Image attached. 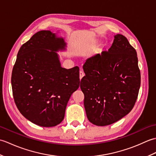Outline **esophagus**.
Segmentation results:
<instances>
[{"instance_id": "34e87169", "label": "esophagus", "mask_w": 156, "mask_h": 156, "mask_svg": "<svg viewBox=\"0 0 156 156\" xmlns=\"http://www.w3.org/2000/svg\"><path fill=\"white\" fill-rule=\"evenodd\" d=\"M79 76H80V79L81 80V79L84 77V73L83 72V71H80V74H79Z\"/></svg>"}]
</instances>
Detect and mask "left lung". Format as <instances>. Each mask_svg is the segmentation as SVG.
I'll return each instance as SVG.
<instances>
[{
	"instance_id": "left-lung-1",
	"label": "left lung",
	"mask_w": 156,
	"mask_h": 156,
	"mask_svg": "<svg viewBox=\"0 0 156 156\" xmlns=\"http://www.w3.org/2000/svg\"><path fill=\"white\" fill-rule=\"evenodd\" d=\"M80 82L87 118L106 126L127 115L134 107L141 84L135 49L121 34L114 35L108 51L87 59Z\"/></svg>"
}]
</instances>
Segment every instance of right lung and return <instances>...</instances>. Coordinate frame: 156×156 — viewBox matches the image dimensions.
I'll use <instances>...</instances> for the list:
<instances>
[{
	"label": "right lung",
	"instance_id": "obj_1",
	"mask_svg": "<svg viewBox=\"0 0 156 156\" xmlns=\"http://www.w3.org/2000/svg\"><path fill=\"white\" fill-rule=\"evenodd\" d=\"M62 37L40 31L23 44L12 69L11 84L20 112L33 123L54 127L64 118L72 94L79 88V68L62 67L57 52L65 51Z\"/></svg>",
	"mask_w": 156,
	"mask_h": 156
}]
</instances>
